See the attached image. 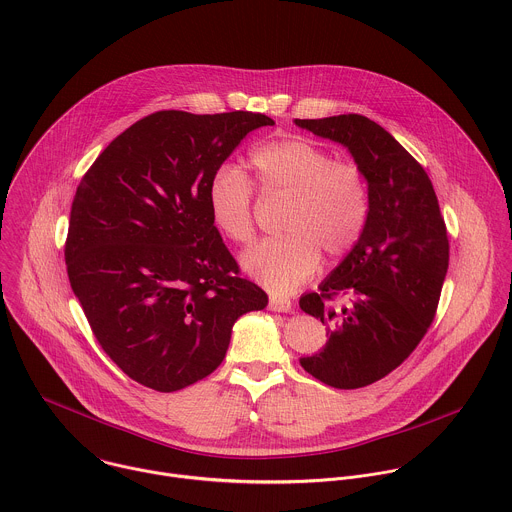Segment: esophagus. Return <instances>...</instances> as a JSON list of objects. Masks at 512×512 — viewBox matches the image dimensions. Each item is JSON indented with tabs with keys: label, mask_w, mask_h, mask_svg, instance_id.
I'll list each match as a JSON object with an SVG mask.
<instances>
[{
	"label": "esophagus",
	"mask_w": 512,
	"mask_h": 512,
	"mask_svg": "<svg viewBox=\"0 0 512 512\" xmlns=\"http://www.w3.org/2000/svg\"><path fill=\"white\" fill-rule=\"evenodd\" d=\"M291 307H293V303H291L287 297H277V295H271V297H269V309H271V311L289 313Z\"/></svg>",
	"instance_id": "obj_1"
}]
</instances>
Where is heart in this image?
Masks as SVG:
<instances>
[{"label": "heart", "instance_id": "1", "mask_svg": "<svg viewBox=\"0 0 512 512\" xmlns=\"http://www.w3.org/2000/svg\"><path fill=\"white\" fill-rule=\"evenodd\" d=\"M251 165L263 195L287 199L283 237L241 257L243 271L275 295H289L319 267L321 253L345 257L361 239L369 217V185L353 161L307 137H283L253 149ZM207 209L215 229L233 243L255 237L253 187L235 163H221L207 183Z\"/></svg>", "mask_w": 512, "mask_h": 512}]
</instances>
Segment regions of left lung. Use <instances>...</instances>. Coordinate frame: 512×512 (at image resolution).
Returning <instances> with one entry per match:
<instances>
[{"label":"left lung","instance_id":"8db88e82","mask_svg":"<svg viewBox=\"0 0 512 512\" xmlns=\"http://www.w3.org/2000/svg\"><path fill=\"white\" fill-rule=\"evenodd\" d=\"M295 125L347 147L369 185L361 239L319 293L299 299L329 335L299 363L329 387H367L395 371L435 319L449 269L445 219L425 169L379 123L349 113Z\"/></svg>","mask_w":512,"mask_h":512}]
</instances>
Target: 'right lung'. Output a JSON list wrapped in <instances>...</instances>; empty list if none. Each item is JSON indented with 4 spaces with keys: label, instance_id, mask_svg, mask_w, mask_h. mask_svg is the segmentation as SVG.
<instances>
[{
    "label": "right lung",
    "instance_id": "1",
    "mask_svg": "<svg viewBox=\"0 0 512 512\" xmlns=\"http://www.w3.org/2000/svg\"><path fill=\"white\" fill-rule=\"evenodd\" d=\"M263 113H151L83 175L65 263L95 339L133 381L185 389L225 359L235 321L267 307L207 209V183Z\"/></svg>",
    "mask_w": 512,
    "mask_h": 512
}]
</instances>
